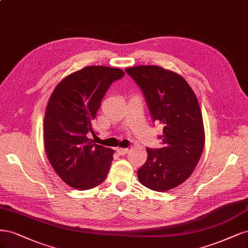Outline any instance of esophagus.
Returning <instances> with one entry per match:
<instances>
[{
	"instance_id": "obj_1",
	"label": "esophagus",
	"mask_w": 248,
	"mask_h": 248,
	"mask_svg": "<svg viewBox=\"0 0 248 248\" xmlns=\"http://www.w3.org/2000/svg\"><path fill=\"white\" fill-rule=\"evenodd\" d=\"M129 153V148H117V154L119 155H124Z\"/></svg>"
}]
</instances>
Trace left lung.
I'll return each mask as SVG.
<instances>
[{
    "label": "left lung",
    "mask_w": 248,
    "mask_h": 248,
    "mask_svg": "<svg viewBox=\"0 0 248 248\" xmlns=\"http://www.w3.org/2000/svg\"><path fill=\"white\" fill-rule=\"evenodd\" d=\"M144 93L154 122L163 125V147L147 150L138 170L141 185L167 191L194 172L205 145V130L197 95L185 78L159 66L125 69Z\"/></svg>",
    "instance_id": "8db88e82"
}]
</instances>
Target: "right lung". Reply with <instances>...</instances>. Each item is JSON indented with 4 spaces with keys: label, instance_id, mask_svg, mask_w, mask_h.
Listing matches in <instances>:
<instances>
[{
    "label": "right lung",
    "instance_id": "right-lung-1",
    "mask_svg": "<svg viewBox=\"0 0 248 248\" xmlns=\"http://www.w3.org/2000/svg\"><path fill=\"white\" fill-rule=\"evenodd\" d=\"M118 68L89 66L66 76L55 86L44 116V147L53 170L68 186L91 189L106 179L114 150L94 144L93 121Z\"/></svg>",
    "mask_w": 248,
    "mask_h": 248
}]
</instances>
